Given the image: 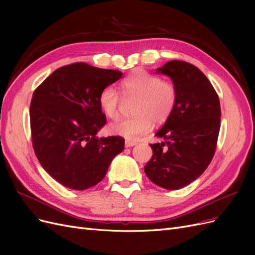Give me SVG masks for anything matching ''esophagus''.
Here are the masks:
<instances>
[{
	"instance_id": "1",
	"label": "esophagus",
	"mask_w": 255,
	"mask_h": 255,
	"mask_svg": "<svg viewBox=\"0 0 255 255\" xmlns=\"http://www.w3.org/2000/svg\"><path fill=\"white\" fill-rule=\"evenodd\" d=\"M126 146L127 148H129V146H133V145H136L137 142L136 141H132V140H126Z\"/></svg>"
}]
</instances>
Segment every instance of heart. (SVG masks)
<instances>
[{"label": "heart", "instance_id": "heart-1", "mask_svg": "<svg viewBox=\"0 0 255 255\" xmlns=\"http://www.w3.org/2000/svg\"><path fill=\"white\" fill-rule=\"evenodd\" d=\"M125 98H136L133 107L134 116L119 119L109 126L110 132L128 139L144 134L152 128L164 125L170 118L176 104L177 92L174 84L161 80L158 75L143 69H136L120 84ZM121 97L112 86L100 92L99 105L111 119L119 116Z\"/></svg>", "mask_w": 255, "mask_h": 255}]
</instances>
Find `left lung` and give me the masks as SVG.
<instances>
[{"label": "left lung", "mask_w": 255, "mask_h": 255, "mask_svg": "<svg viewBox=\"0 0 255 255\" xmlns=\"http://www.w3.org/2000/svg\"><path fill=\"white\" fill-rule=\"evenodd\" d=\"M170 76L176 104L151 143L152 158L144 166L150 181L165 189H180L201 175L212 161L220 129V102L204 73L186 61L171 60L157 69Z\"/></svg>", "instance_id": "left-lung-1"}]
</instances>
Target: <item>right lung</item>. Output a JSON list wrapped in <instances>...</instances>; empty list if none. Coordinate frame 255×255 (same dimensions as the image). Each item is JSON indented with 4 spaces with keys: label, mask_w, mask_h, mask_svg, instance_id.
Listing matches in <instances>:
<instances>
[{
    "label": "right lung",
    "mask_w": 255,
    "mask_h": 255,
    "mask_svg": "<svg viewBox=\"0 0 255 255\" xmlns=\"http://www.w3.org/2000/svg\"><path fill=\"white\" fill-rule=\"evenodd\" d=\"M121 76L118 70L74 63L58 68L35 89L29 106L33 148L44 170L65 187L95 186L125 149L120 136L97 137L106 123L100 92Z\"/></svg>",
    "instance_id": "obj_1"
}]
</instances>
